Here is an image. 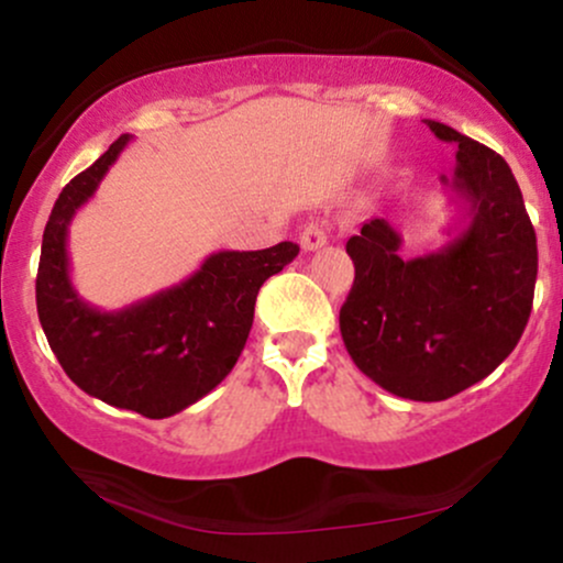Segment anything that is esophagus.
<instances>
[{"label": "esophagus", "instance_id": "esophagus-1", "mask_svg": "<svg viewBox=\"0 0 563 563\" xmlns=\"http://www.w3.org/2000/svg\"><path fill=\"white\" fill-rule=\"evenodd\" d=\"M325 243H328V232H325V228H322V224L312 222V224H307V228H303V232H301V249L303 251H318Z\"/></svg>", "mask_w": 563, "mask_h": 563}]
</instances>
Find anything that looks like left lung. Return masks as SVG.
<instances>
[{
	"instance_id": "1",
	"label": "left lung",
	"mask_w": 563,
	"mask_h": 563,
	"mask_svg": "<svg viewBox=\"0 0 563 563\" xmlns=\"http://www.w3.org/2000/svg\"><path fill=\"white\" fill-rule=\"evenodd\" d=\"M455 142L442 185L457 203L452 238L402 260V235L371 219L346 241L354 286L339 325L349 357L380 389L439 402L479 384L519 344L532 312L538 238L510 166L466 134L426 119Z\"/></svg>"
}]
</instances>
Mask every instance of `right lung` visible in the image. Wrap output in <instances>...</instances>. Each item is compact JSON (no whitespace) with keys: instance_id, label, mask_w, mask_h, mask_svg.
Here are the masks:
<instances>
[{"instance_id":"right-lung-1","label":"right lung","mask_w":563,"mask_h":563,"mask_svg":"<svg viewBox=\"0 0 563 563\" xmlns=\"http://www.w3.org/2000/svg\"><path fill=\"white\" fill-rule=\"evenodd\" d=\"M129 142L132 134H121L55 200L42 238L36 312L57 363L81 391L145 418H169L235 367L262 283L294 262L299 245L217 251L177 286L113 312L92 307L70 280L68 228Z\"/></svg>"}]
</instances>
